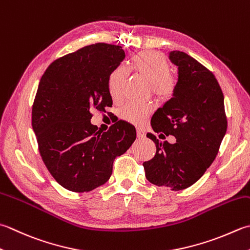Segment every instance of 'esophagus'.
Wrapping results in <instances>:
<instances>
[{
    "label": "esophagus",
    "mask_w": 250,
    "mask_h": 250,
    "mask_svg": "<svg viewBox=\"0 0 250 250\" xmlns=\"http://www.w3.org/2000/svg\"><path fill=\"white\" fill-rule=\"evenodd\" d=\"M136 136H138L139 139H143V138H145V132L142 129L138 128L136 129Z\"/></svg>",
    "instance_id": "1"
}]
</instances>
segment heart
Instances as JSON below:
<instances>
[{"label": "heart", "mask_w": 250, "mask_h": 250, "mask_svg": "<svg viewBox=\"0 0 250 250\" xmlns=\"http://www.w3.org/2000/svg\"><path fill=\"white\" fill-rule=\"evenodd\" d=\"M129 69L149 82L150 89L158 101H168L175 91V80L170 76L171 66L166 57L158 52H141L132 56ZM128 71L124 67H117L108 77V90L112 100H119L124 91ZM151 112L147 104L128 103L119 111L121 119L133 125H141Z\"/></svg>", "instance_id": "obj_1"}]
</instances>
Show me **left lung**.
Listing matches in <instances>:
<instances>
[{
  "label": "left lung",
  "instance_id": "8db88e82",
  "mask_svg": "<svg viewBox=\"0 0 250 250\" xmlns=\"http://www.w3.org/2000/svg\"><path fill=\"white\" fill-rule=\"evenodd\" d=\"M169 60L178 67L175 91L155 111L150 125L154 132L173 135L177 141L159 142L147 133L156 154L143 166L150 183L181 190L197 182L212 164L228 122L223 93L213 73L184 52H170Z\"/></svg>",
  "mask_w": 250,
  "mask_h": 250
}]
</instances>
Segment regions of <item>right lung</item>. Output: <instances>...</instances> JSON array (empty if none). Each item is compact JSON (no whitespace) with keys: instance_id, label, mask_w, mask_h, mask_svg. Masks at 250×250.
<instances>
[{"instance_id":"add662e5","label":"right lung","mask_w":250,"mask_h":250,"mask_svg":"<svg viewBox=\"0 0 250 250\" xmlns=\"http://www.w3.org/2000/svg\"><path fill=\"white\" fill-rule=\"evenodd\" d=\"M125 56L119 45L92 44L53 62L39 83L32 107L39 150L53 178L71 192L105 184L115 158L136 139L125 121L107 132L91 124L93 109L111 107L108 77Z\"/></svg>"}]
</instances>
